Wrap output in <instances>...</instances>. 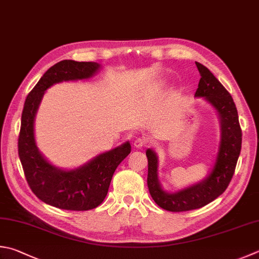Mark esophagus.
Here are the masks:
<instances>
[{"instance_id": "34e87169", "label": "esophagus", "mask_w": 259, "mask_h": 259, "mask_svg": "<svg viewBox=\"0 0 259 259\" xmlns=\"http://www.w3.org/2000/svg\"><path fill=\"white\" fill-rule=\"evenodd\" d=\"M146 144H148V140H146L145 138L136 139L135 142H134V146L136 149H142L143 146H145Z\"/></svg>"}]
</instances>
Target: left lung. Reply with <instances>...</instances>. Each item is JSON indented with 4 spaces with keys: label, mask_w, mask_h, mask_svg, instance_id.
<instances>
[{
    "label": "left lung",
    "mask_w": 259,
    "mask_h": 259,
    "mask_svg": "<svg viewBox=\"0 0 259 259\" xmlns=\"http://www.w3.org/2000/svg\"><path fill=\"white\" fill-rule=\"evenodd\" d=\"M195 63L201 74L195 97H203L217 109L221 123V141L211 174L202 182L176 193H167L161 187L158 180V157L153 150H146L149 192L160 207L170 212L201 208L220 196L231 182L241 150L242 133L231 95L206 66Z\"/></svg>",
    "instance_id": "1"
}]
</instances>
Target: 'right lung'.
Returning a JSON list of instances; mask_svg holds the SVG:
<instances>
[{
    "instance_id": "1",
    "label": "right lung",
    "mask_w": 259,
    "mask_h": 259,
    "mask_svg": "<svg viewBox=\"0 0 259 259\" xmlns=\"http://www.w3.org/2000/svg\"><path fill=\"white\" fill-rule=\"evenodd\" d=\"M100 69L95 62L64 60L46 71L24 101L18 152L24 176L33 194L48 205L70 211H88L104 202L116 168L131 153L126 142L72 170L51 164L39 152L33 123L39 104L48 88L63 81L89 79Z\"/></svg>"
}]
</instances>
